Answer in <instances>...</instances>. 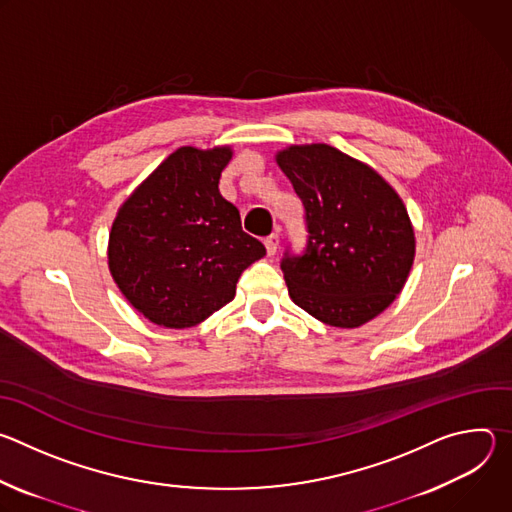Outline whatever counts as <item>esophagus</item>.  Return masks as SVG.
Listing matches in <instances>:
<instances>
[{"label": "esophagus", "instance_id": "esophagus-1", "mask_svg": "<svg viewBox=\"0 0 512 512\" xmlns=\"http://www.w3.org/2000/svg\"><path fill=\"white\" fill-rule=\"evenodd\" d=\"M263 245L267 249V255H275L277 253V247H279V235H269L263 239Z\"/></svg>", "mask_w": 512, "mask_h": 512}]
</instances>
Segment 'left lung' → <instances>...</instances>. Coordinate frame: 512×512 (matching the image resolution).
I'll return each instance as SVG.
<instances>
[{"label": "left lung", "mask_w": 512, "mask_h": 512, "mask_svg": "<svg viewBox=\"0 0 512 512\" xmlns=\"http://www.w3.org/2000/svg\"><path fill=\"white\" fill-rule=\"evenodd\" d=\"M306 210L302 255L285 251L289 298L316 320L356 328L387 310L415 257V235L399 194L371 166L326 143L277 152Z\"/></svg>", "instance_id": "1"}]
</instances>
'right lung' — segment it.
Here are the masks:
<instances>
[{
	"mask_svg": "<svg viewBox=\"0 0 512 512\" xmlns=\"http://www.w3.org/2000/svg\"><path fill=\"white\" fill-rule=\"evenodd\" d=\"M229 145L170 154L119 208L109 233V271L150 322L190 328L227 306L241 273L265 247L241 229L218 192Z\"/></svg>",
	"mask_w": 512,
	"mask_h": 512,
	"instance_id": "obj_1",
	"label": "right lung"
}]
</instances>
